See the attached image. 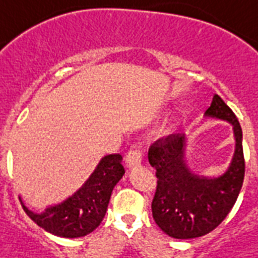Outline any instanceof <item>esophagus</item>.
Segmentation results:
<instances>
[{
    "label": "esophagus",
    "instance_id": "esophagus-1",
    "mask_svg": "<svg viewBox=\"0 0 258 258\" xmlns=\"http://www.w3.org/2000/svg\"><path fill=\"white\" fill-rule=\"evenodd\" d=\"M142 159H143V151L140 150L138 146H133V147L130 148L127 156H125V163H127V167H128V168H131V167L140 165V163H142Z\"/></svg>",
    "mask_w": 258,
    "mask_h": 258
}]
</instances>
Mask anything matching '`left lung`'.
Segmentation results:
<instances>
[{"label":"left lung","mask_w":258,"mask_h":258,"mask_svg":"<svg viewBox=\"0 0 258 258\" xmlns=\"http://www.w3.org/2000/svg\"><path fill=\"white\" fill-rule=\"evenodd\" d=\"M205 116L233 125L236 147L223 175L205 177L192 172L184 160L185 136L181 134L156 140L148 150V160L158 177L152 216L164 233L179 240L204 236L221 224L233 208L244 181L242 130L237 116L217 94Z\"/></svg>","instance_id":"8db88e82"}]
</instances>
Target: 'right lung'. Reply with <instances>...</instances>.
I'll return each mask as SVG.
<instances>
[{
	"mask_svg": "<svg viewBox=\"0 0 258 258\" xmlns=\"http://www.w3.org/2000/svg\"><path fill=\"white\" fill-rule=\"evenodd\" d=\"M123 175L122 155H107L102 158L86 183L64 202L46 208L42 213L31 212L24 204L22 208L49 233L66 238L83 237L102 223L112 189Z\"/></svg>",
	"mask_w": 258,
	"mask_h": 258,
	"instance_id": "obj_1",
	"label": "right lung"
}]
</instances>
